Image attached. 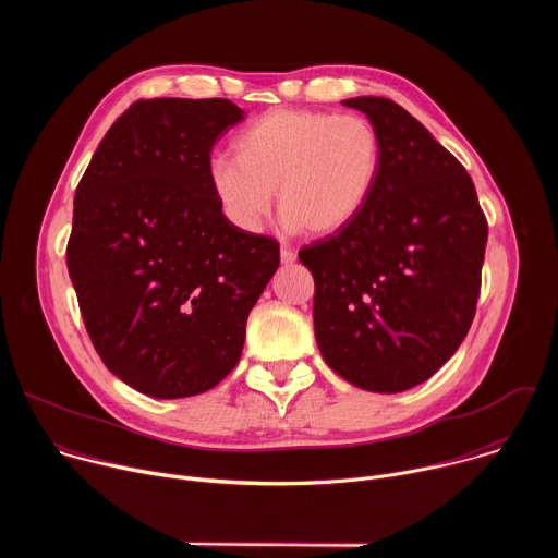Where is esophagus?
<instances>
[{
    "label": "esophagus",
    "mask_w": 558,
    "mask_h": 558,
    "mask_svg": "<svg viewBox=\"0 0 558 558\" xmlns=\"http://www.w3.org/2000/svg\"><path fill=\"white\" fill-rule=\"evenodd\" d=\"M295 252H291V250H280V263L282 265H293L295 263Z\"/></svg>",
    "instance_id": "34e87169"
}]
</instances>
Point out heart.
Listing matches in <instances>:
<instances>
[{
	"instance_id": "1",
	"label": "heart",
	"mask_w": 558,
	"mask_h": 558,
	"mask_svg": "<svg viewBox=\"0 0 558 558\" xmlns=\"http://www.w3.org/2000/svg\"><path fill=\"white\" fill-rule=\"evenodd\" d=\"M381 170V138L371 121L313 110H274L218 156L207 179L227 220L254 233L267 218L274 190L284 225L331 235L368 205Z\"/></svg>"
}]
</instances>
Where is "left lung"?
I'll return each instance as SVG.
<instances>
[{"mask_svg": "<svg viewBox=\"0 0 558 558\" xmlns=\"http://www.w3.org/2000/svg\"><path fill=\"white\" fill-rule=\"evenodd\" d=\"M381 138L364 211L300 250L313 274V327L325 362L373 392L435 375L463 342L482 289L488 222L457 158L402 106L342 101Z\"/></svg>", "mask_w": 558, "mask_h": 558, "instance_id": "left-lung-1", "label": "left lung"}]
</instances>
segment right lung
Returning a JSON list of instances; mask_svg holds the SVG:
<instances>
[{"label":"right lung","mask_w":558,"mask_h":558,"mask_svg":"<svg viewBox=\"0 0 558 558\" xmlns=\"http://www.w3.org/2000/svg\"><path fill=\"white\" fill-rule=\"evenodd\" d=\"M245 112L227 99H149L101 138L74 194L68 274L88 336L134 390L181 400L238 364L247 317L280 265L235 229L207 179Z\"/></svg>","instance_id":"obj_1"}]
</instances>
